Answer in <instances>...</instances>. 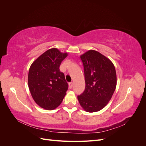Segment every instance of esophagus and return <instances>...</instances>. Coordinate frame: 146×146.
<instances>
[{"instance_id":"34e87169","label":"esophagus","mask_w":146,"mask_h":146,"mask_svg":"<svg viewBox=\"0 0 146 146\" xmlns=\"http://www.w3.org/2000/svg\"><path fill=\"white\" fill-rule=\"evenodd\" d=\"M73 86V83L72 82H70L69 83V88H70V89H71V88H72Z\"/></svg>"}]
</instances>
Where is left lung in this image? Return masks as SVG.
<instances>
[{"label": "left lung", "instance_id": "obj_1", "mask_svg": "<svg viewBox=\"0 0 146 146\" xmlns=\"http://www.w3.org/2000/svg\"><path fill=\"white\" fill-rule=\"evenodd\" d=\"M84 68L85 89L77 96L87 112L100 111L109 102L116 87V73L113 63L98 51L90 50L80 56Z\"/></svg>", "mask_w": 146, "mask_h": 146}]
</instances>
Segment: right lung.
Returning <instances> with one entry per match:
<instances>
[{"mask_svg": "<svg viewBox=\"0 0 146 146\" xmlns=\"http://www.w3.org/2000/svg\"><path fill=\"white\" fill-rule=\"evenodd\" d=\"M56 48L45 52L31 65L28 85L33 100L39 107L47 110L56 108L61 104L68 89L64 74L60 66L67 57Z\"/></svg>", "mask_w": 146, "mask_h": 146, "instance_id": "1", "label": "right lung"}]
</instances>
